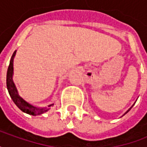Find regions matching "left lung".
Masks as SVG:
<instances>
[{"label": "left lung", "mask_w": 147, "mask_h": 147, "mask_svg": "<svg viewBox=\"0 0 147 147\" xmlns=\"http://www.w3.org/2000/svg\"><path fill=\"white\" fill-rule=\"evenodd\" d=\"M131 108H130V109H131ZM130 109H128V111H127V113H128L129 111H130Z\"/></svg>", "instance_id": "1"}]
</instances>
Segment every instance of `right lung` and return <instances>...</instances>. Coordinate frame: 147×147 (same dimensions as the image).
I'll return each instance as SVG.
<instances>
[{"instance_id":"right-lung-1","label":"right lung","mask_w":147,"mask_h":147,"mask_svg":"<svg viewBox=\"0 0 147 147\" xmlns=\"http://www.w3.org/2000/svg\"><path fill=\"white\" fill-rule=\"evenodd\" d=\"M15 55H16V51L14 52V54L11 57L10 64H9V67H8V69H7V74H6V86H7V89H8V92H9L11 98L13 100V102H15V104L18 107L22 112H24L26 113L36 116V115H40V114L47 112L49 110L47 107L39 108V107H34L32 105H30V103H28L27 102H26L21 97H20L18 92H17V89L16 88V85H15L14 82H13V79H12V75H13V59H14ZM54 104H51L49 107H51Z\"/></svg>"}]
</instances>
